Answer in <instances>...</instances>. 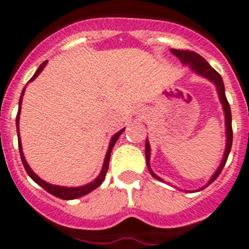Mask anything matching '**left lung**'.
Returning <instances> with one entry per match:
<instances>
[{
    "label": "left lung",
    "instance_id": "8db88e82",
    "mask_svg": "<svg viewBox=\"0 0 249 249\" xmlns=\"http://www.w3.org/2000/svg\"><path fill=\"white\" fill-rule=\"evenodd\" d=\"M171 52H172L176 57H178V58H179V61H181L182 65L188 66V67L191 68V71H193L196 74H198V76L204 77V78H207L208 81H211V82L215 86V89H217V93H218L219 101H221L222 107H223L224 120H226L224 121V122H226V137H227V140H226V149H224L223 158H222L218 168L215 169V172L212 175V177H211V179L208 181V183H207L206 186L202 187V188H199V190H197V191H202V190H204V188H206L208 184L212 183L215 178L218 177L219 173H221L222 169H223L224 164H226V162H227V158H228V156H230L231 148H232V140H233L232 113H231L230 103H228L227 97H226L223 80H222L221 74L215 71L214 68L211 67L210 63L207 62L203 57L199 56V54L196 53V52H193V51H182V50H175V48H172V50H171ZM144 147H146V162H147V167H148L149 173H151L152 177L156 178V179H158V181L164 182L162 178L158 177V176L156 175L153 171H152L151 166H149V158H151V146H149L148 140H146V146Z\"/></svg>",
    "mask_w": 249,
    "mask_h": 249
}]
</instances>
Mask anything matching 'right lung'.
<instances>
[{
  "mask_svg": "<svg viewBox=\"0 0 249 249\" xmlns=\"http://www.w3.org/2000/svg\"><path fill=\"white\" fill-rule=\"evenodd\" d=\"M46 65H47V61H45V62L42 63V65L39 66L38 68H37V71L35 72V74L32 76V78H31L28 82H32V81H35V78H36L37 76H38L41 72H42L43 68L46 67ZM25 91H26V87L23 89H22V93H21V97H19V102H18V112H17V116H16V126H17V136H18V149H19V156H21V160L22 163H23V167H25L26 172H27V175L30 176L32 179H34L35 182H36L38 186H41L42 188H45L46 191H47L48 193H51L52 196H54V197H58V198L61 199H76V198H80V197H83V196L89 195V192H92L93 190H96L97 187H100L101 184H102V182L105 181V177H106V173H107V171H108V164H109V157H111V152H112V148H113L114 143L117 142L118 137H120L121 135H122V132L124 131V128H122L121 131H118L116 135L112 136L111 141H109V146H108V149H107V153H106V157H105V160H103V166H102V169H101L100 175L97 176V177L94 178L93 181L89 182V183L85 184V186H80V187H65V186H56V184H51L48 183V182L43 181L42 178H39L38 176L36 175V173L32 171V169L30 168V166H28L27 160H26L25 158V155H23V151H22V144H21V138H19V127H18V123H19V114H21V105H22V98H23V94H25Z\"/></svg>",
  "mask_w": 249,
  "mask_h": 249,
  "instance_id": "add662e5",
  "label": "right lung"
}]
</instances>
